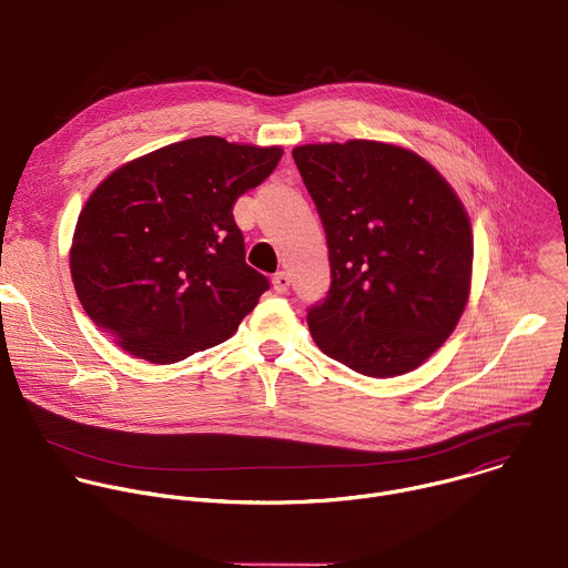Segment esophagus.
<instances>
[{
	"label": "esophagus",
	"mask_w": 568,
	"mask_h": 568,
	"mask_svg": "<svg viewBox=\"0 0 568 568\" xmlns=\"http://www.w3.org/2000/svg\"><path fill=\"white\" fill-rule=\"evenodd\" d=\"M290 274L287 272H276L274 274V290L278 292V294H285L287 290H290Z\"/></svg>",
	"instance_id": "1"
}]
</instances>
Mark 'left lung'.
Returning a JSON list of instances; mask_svg holds the SVG:
<instances>
[{
  "label": "left lung",
  "mask_w": 568,
  "mask_h": 568,
  "mask_svg": "<svg viewBox=\"0 0 568 568\" xmlns=\"http://www.w3.org/2000/svg\"><path fill=\"white\" fill-rule=\"evenodd\" d=\"M292 156L331 256V290L307 310L312 339L368 377L418 368L467 303L474 245L460 200L397 145L310 143Z\"/></svg>",
  "instance_id": "left-lung-1"
}]
</instances>
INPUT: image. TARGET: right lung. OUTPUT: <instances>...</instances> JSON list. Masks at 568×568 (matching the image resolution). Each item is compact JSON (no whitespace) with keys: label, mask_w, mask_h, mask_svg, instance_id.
Listing matches in <instances>:
<instances>
[{"label":"right lung","mask_w":568,"mask_h":568,"mask_svg":"<svg viewBox=\"0 0 568 568\" xmlns=\"http://www.w3.org/2000/svg\"><path fill=\"white\" fill-rule=\"evenodd\" d=\"M283 150L197 136L114 171L80 211L71 278L97 326L134 357L173 364L226 342L270 290L233 220Z\"/></svg>","instance_id":"obj_1"}]
</instances>
